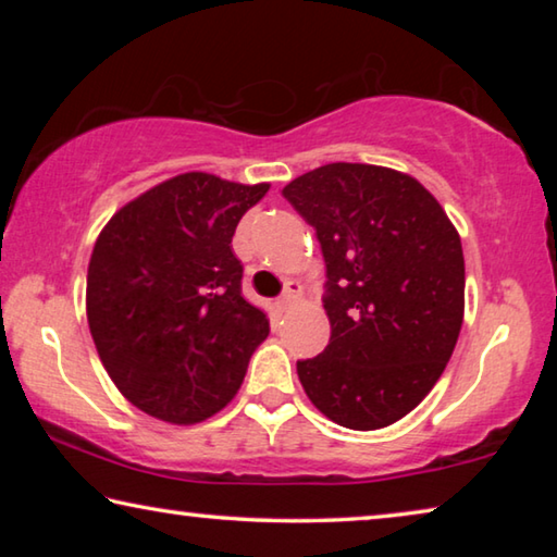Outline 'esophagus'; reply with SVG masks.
<instances>
[{"mask_svg":"<svg viewBox=\"0 0 557 557\" xmlns=\"http://www.w3.org/2000/svg\"><path fill=\"white\" fill-rule=\"evenodd\" d=\"M299 297H301V287H299V282H287L285 295H282V297L277 299V309H280V312H287L289 307H295V305H297Z\"/></svg>","mask_w":557,"mask_h":557,"instance_id":"34e87169","label":"esophagus"}]
</instances>
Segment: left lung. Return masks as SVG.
<instances>
[{
	"instance_id": "1",
	"label": "left lung",
	"mask_w": 557,
	"mask_h": 557,
	"mask_svg": "<svg viewBox=\"0 0 557 557\" xmlns=\"http://www.w3.org/2000/svg\"><path fill=\"white\" fill-rule=\"evenodd\" d=\"M282 196L317 231L326 262L332 338L297 361L319 412L348 430H381L440 381L465 319V256L445 209L418 178L334 162Z\"/></svg>"
}]
</instances>
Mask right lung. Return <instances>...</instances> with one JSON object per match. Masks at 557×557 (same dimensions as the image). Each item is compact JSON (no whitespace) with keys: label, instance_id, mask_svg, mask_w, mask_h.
<instances>
[{"label":"right lung","instance_id":"obj_1","mask_svg":"<svg viewBox=\"0 0 557 557\" xmlns=\"http://www.w3.org/2000/svg\"><path fill=\"white\" fill-rule=\"evenodd\" d=\"M268 188L186 172L122 206L98 235L92 342L117 391L157 420L194 425L223 410L270 334L268 314L243 297L231 248Z\"/></svg>","mask_w":557,"mask_h":557}]
</instances>
